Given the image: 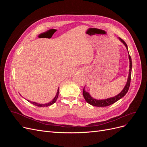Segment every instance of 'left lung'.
<instances>
[{
	"label": "left lung",
	"mask_w": 147,
	"mask_h": 147,
	"mask_svg": "<svg viewBox=\"0 0 147 147\" xmlns=\"http://www.w3.org/2000/svg\"><path fill=\"white\" fill-rule=\"evenodd\" d=\"M119 40L121 41L124 45L126 46V49L128 51L127 49V46L126 45V42H124L123 39L121 38H119ZM129 53V52H128ZM129 76L127 78V81L126 84V86H124L123 88V90L121 91V92L119 93L118 95L116 96L113 97H110V98H108L106 99H103V100H97L90 96V94L86 91L84 90V88H83V95L84 99L88 102V104H90L91 105L93 106H96V107H107L112 105L114 104L115 102H116L120 99H121L123 97L126 95V93L127 92L130 86V83H131V71H132V60H131V57L130 55H129Z\"/></svg>",
	"instance_id": "obj_1"
}]
</instances>
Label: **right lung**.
Segmentation results:
<instances>
[{
  "label": "right lung",
  "instance_id": "add662e5",
  "mask_svg": "<svg viewBox=\"0 0 147 147\" xmlns=\"http://www.w3.org/2000/svg\"><path fill=\"white\" fill-rule=\"evenodd\" d=\"M59 92V89L58 88V89H57V91L56 96L55 97V98L53 99V100H51L50 102H49V103H48V104H40L36 103V102H31V101H29V100H28V102H30L31 104H32L33 105H35V106H37V107H48V106H50V105L53 104L54 103H55L56 100H57V97H58Z\"/></svg>",
  "mask_w": 147,
  "mask_h": 147
}]
</instances>
